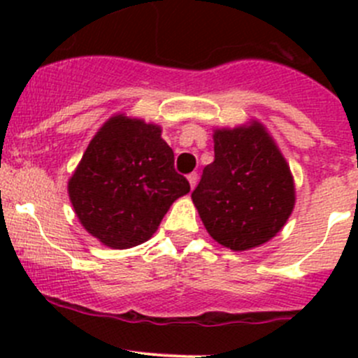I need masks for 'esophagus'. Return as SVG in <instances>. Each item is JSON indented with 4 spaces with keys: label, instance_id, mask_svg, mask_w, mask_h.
I'll use <instances>...</instances> for the list:
<instances>
[{
    "label": "esophagus",
    "instance_id": "34e87169",
    "mask_svg": "<svg viewBox=\"0 0 358 358\" xmlns=\"http://www.w3.org/2000/svg\"><path fill=\"white\" fill-rule=\"evenodd\" d=\"M187 180H189V183H190V187H196V183H197V180H199V176H197V173L194 171V173H190L189 176H187Z\"/></svg>",
    "mask_w": 358,
    "mask_h": 358
}]
</instances>
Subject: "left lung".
<instances>
[{"instance_id":"1","label":"left lung","mask_w":358,"mask_h":358,"mask_svg":"<svg viewBox=\"0 0 358 358\" xmlns=\"http://www.w3.org/2000/svg\"><path fill=\"white\" fill-rule=\"evenodd\" d=\"M215 161L202 169L192 201L209 236L246 251L272 239L294 208L286 159L262 124L215 131Z\"/></svg>"}]
</instances>
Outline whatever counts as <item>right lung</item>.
I'll use <instances>...</instances> for the list:
<instances>
[{"label":"right lung","mask_w":358,"mask_h":358,"mask_svg":"<svg viewBox=\"0 0 358 358\" xmlns=\"http://www.w3.org/2000/svg\"><path fill=\"white\" fill-rule=\"evenodd\" d=\"M189 192L161 128L126 115H114L100 128L69 180L79 222L114 249L150 239L169 206Z\"/></svg>","instance_id":"right-lung-1"}]
</instances>
